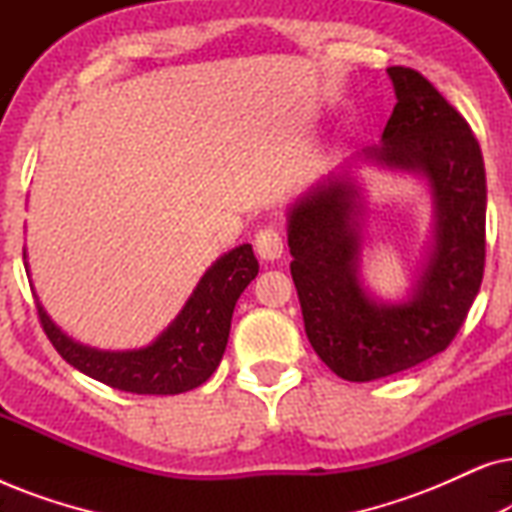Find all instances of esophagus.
<instances>
[{"label": "esophagus", "instance_id": "1", "mask_svg": "<svg viewBox=\"0 0 512 512\" xmlns=\"http://www.w3.org/2000/svg\"><path fill=\"white\" fill-rule=\"evenodd\" d=\"M254 247H256V254L261 256L263 261H277V258L284 254L282 235H279L275 228H263L261 233L256 235Z\"/></svg>", "mask_w": 512, "mask_h": 512}]
</instances>
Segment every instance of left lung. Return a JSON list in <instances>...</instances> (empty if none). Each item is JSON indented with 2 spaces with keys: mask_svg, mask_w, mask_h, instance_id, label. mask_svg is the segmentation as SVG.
I'll return each instance as SVG.
<instances>
[{
  "mask_svg": "<svg viewBox=\"0 0 512 512\" xmlns=\"http://www.w3.org/2000/svg\"><path fill=\"white\" fill-rule=\"evenodd\" d=\"M396 107L382 142L356 153L286 209L291 277L319 359L349 382L401 373L443 352L464 324L485 270L487 181L478 139L410 67H389ZM412 173L430 186L432 240L401 301L362 284L365 192L355 167Z\"/></svg>",
  "mask_w": 512,
  "mask_h": 512,
  "instance_id": "1",
  "label": "left lung"
}]
</instances>
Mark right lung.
<instances>
[{"mask_svg": "<svg viewBox=\"0 0 512 512\" xmlns=\"http://www.w3.org/2000/svg\"><path fill=\"white\" fill-rule=\"evenodd\" d=\"M25 270L30 272L25 263ZM258 275L251 244H240L216 258L163 333L139 349H97L62 331L37 298L41 326L69 366L83 375L130 391L174 396L207 382L226 352L237 298Z\"/></svg>", "mask_w": 512, "mask_h": 512, "instance_id": "1", "label": "right lung"}]
</instances>
